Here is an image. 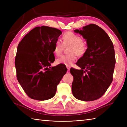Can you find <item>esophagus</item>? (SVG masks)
Wrapping results in <instances>:
<instances>
[{"mask_svg": "<svg viewBox=\"0 0 127 127\" xmlns=\"http://www.w3.org/2000/svg\"><path fill=\"white\" fill-rule=\"evenodd\" d=\"M66 68L68 69V71H69L70 70V66H66Z\"/></svg>", "mask_w": 127, "mask_h": 127, "instance_id": "1", "label": "esophagus"}]
</instances>
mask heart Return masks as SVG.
I'll list each match as a JSON object with an SVG mask.
<instances>
[{"label": "heart", "instance_id": "obj_1", "mask_svg": "<svg viewBox=\"0 0 127 127\" xmlns=\"http://www.w3.org/2000/svg\"><path fill=\"white\" fill-rule=\"evenodd\" d=\"M63 44L57 40L53 48V53L56 56L61 55L64 46H68V55H63L56 61L57 64H62L69 66L75 61L76 55L78 56H83L87 49V44L86 40L80 35L72 32H66L62 35Z\"/></svg>", "mask_w": 127, "mask_h": 127}]
</instances>
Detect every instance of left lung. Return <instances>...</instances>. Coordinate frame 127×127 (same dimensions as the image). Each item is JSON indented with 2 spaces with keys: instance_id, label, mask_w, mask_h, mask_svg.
Returning <instances> with one entry per match:
<instances>
[{
  "instance_id": "obj_1",
  "label": "left lung",
  "mask_w": 127,
  "mask_h": 127,
  "mask_svg": "<svg viewBox=\"0 0 127 127\" xmlns=\"http://www.w3.org/2000/svg\"><path fill=\"white\" fill-rule=\"evenodd\" d=\"M74 32L86 40L88 48L76 63L81 69L70 70L74 77L72 93L80 100H95L104 95L112 81L116 63L114 45L106 32L95 24Z\"/></svg>"
}]
</instances>
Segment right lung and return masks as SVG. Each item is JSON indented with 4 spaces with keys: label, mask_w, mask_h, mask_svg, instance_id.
<instances>
[{
    "label": "right lung",
    "mask_w": 127,
    "mask_h": 127,
    "mask_svg": "<svg viewBox=\"0 0 127 127\" xmlns=\"http://www.w3.org/2000/svg\"><path fill=\"white\" fill-rule=\"evenodd\" d=\"M62 33L55 28L36 27L18 44L15 61L16 76L31 99L46 100L52 98L66 74L67 69L63 65L50 67L55 60V42Z\"/></svg>",
    "instance_id": "right-lung-1"
}]
</instances>
